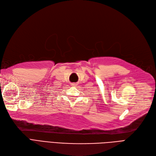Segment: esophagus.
I'll list each match as a JSON object with an SVG mask.
<instances>
[{
  "instance_id": "34e87169",
  "label": "esophagus",
  "mask_w": 156,
  "mask_h": 156,
  "mask_svg": "<svg viewBox=\"0 0 156 156\" xmlns=\"http://www.w3.org/2000/svg\"><path fill=\"white\" fill-rule=\"evenodd\" d=\"M71 85H73V86H74V87H76V84L75 83H72Z\"/></svg>"
}]
</instances>
